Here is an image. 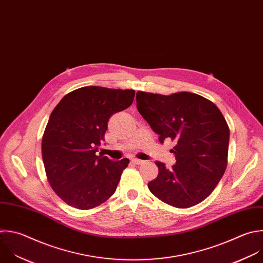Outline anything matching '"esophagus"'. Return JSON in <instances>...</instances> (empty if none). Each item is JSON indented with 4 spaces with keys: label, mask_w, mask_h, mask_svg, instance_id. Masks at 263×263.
Here are the masks:
<instances>
[{
    "label": "esophagus",
    "mask_w": 263,
    "mask_h": 263,
    "mask_svg": "<svg viewBox=\"0 0 263 263\" xmlns=\"http://www.w3.org/2000/svg\"><path fill=\"white\" fill-rule=\"evenodd\" d=\"M132 162H133L134 164H136V165H141V164L144 163V161L139 160V159H136V158H133V159H132Z\"/></svg>",
    "instance_id": "esophagus-1"
}]
</instances>
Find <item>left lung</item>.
<instances>
[{
    "mask_svg": "<svg viewBox=\"0 0 263 263\" xmlns=\"http://www.w3.org/2000/svg\"><path fill=\"white\" fill-rule=\"evenodd\" d=\"M137 109L159 141L172 140L176 164L156 161L158 177L147 184L163 202L187 209L203 201L222 179L227 166L229 128L219 110L200 95L170 96L137 92Z\"/></svg>",
    "mask_w": 263,
    "mask_h": 263,
    "instance_id": "1",
    "label": "left lung"
}]
</instances>
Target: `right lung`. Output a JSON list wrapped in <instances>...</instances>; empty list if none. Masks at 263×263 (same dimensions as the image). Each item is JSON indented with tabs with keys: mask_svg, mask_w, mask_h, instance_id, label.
<instances>
[{
	"mask_svg": "<svg viewBox=\"0 0 263 263\" xmlns=\"http://www.w3.org/2000/svg\"><path fill=\"white\" fill-rule=\"evenodd\" d=\"M133 90L83 86L67 94L52 110L42 138L48 182L67 204L90 210L115 192L129 159L97 155L109 118L128 108Z\"/></svg>",
	"mask_w": 263,
	"mask_h": 263,
	"instance_id": "right-lung-1",
	"label": "right lung"
}]
</instances>
